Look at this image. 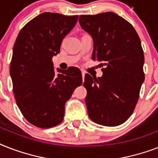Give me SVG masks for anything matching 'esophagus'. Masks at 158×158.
Returning <instances> with one entry per match:
<instances>
[{
  "mask_svg": "<svg viewBox=\"0 0 158 158\" xmlns=\"http://www.w3.org/2000/svg\"><path fill=\"white\" fill-rule=\"evenodd\" d=\"M84 75H85V73L84 71H82V77H83V81H84Z\"/></svg>",
  "mask_w": 158,
  "mask_h": 158,
  "instance_id": "esophagus-1",
  "label": "esophagus"
}]
</instances>
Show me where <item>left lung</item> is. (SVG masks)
<instances>
[{
  "mask_svg": "<svg viewBox=\"0 0 158 158\" xmlns=\"http://www.w3.org/2000/svg\"><path fill=\"white\" fill-rule=\"evenodd\" d=\"M82 28L94 39L93 59L101 62L100 78L85 74V103L89 118L117 126L130 117L144 81V55L134 27L113 12L80 15Z\"/></svg>",
  "mask_w": 158,
  "mask_h": 158,
  "instance_id": "left-lung-1",
  "label": "left lung"
}]
</instances>
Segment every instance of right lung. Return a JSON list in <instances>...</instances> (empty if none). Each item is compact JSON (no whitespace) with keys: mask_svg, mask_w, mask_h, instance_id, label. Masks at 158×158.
Instances as JSON below:
<instances>
[{"mask_svg":"<svg viewBox=\"0 0 158 158\" xmlns=\"http://www.w3.org/2000/svg\"><path fill=\"white\" fill-rule=\"evenodd\" d=\"M78 17L44 12L23 26L14 45L10 66L14 96L23 117L38 128L60 124L64 104L82 84L77 67L57 69L56 74L52 62Z\"/></svg>","mask_w":158,"mask_h":158,"instance_id":"add662e5","label":"right lung"}]
</instances>
